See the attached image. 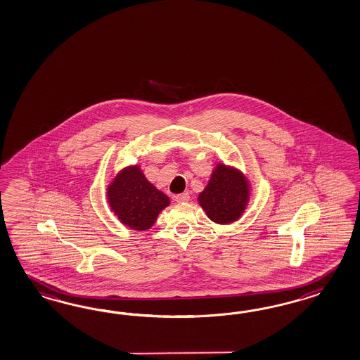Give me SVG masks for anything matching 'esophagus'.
Wrapping results in <instances>:
<instances>
[{"mask_svg": "<svg viewBox=\"0 0 360 360\" xmlns=\"http://www.w3.org/2000/svg\"><path fill=\"white\" fill-rule=\"evenodd\" d=\"M188 200H190V194L188 193H182L179 195H175V202H178V203H185V202H188Z\"/></svg>", "mask_w": 360, "mask_h": 360, "instance_id": "obj_1", "label": "esophagus"}]
</instances>
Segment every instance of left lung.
Here are the masks:
<instances>
[{"label": "left lung", "mask_w": 360, "mask_h": 360, "mask_svg": "<svg viewBox=\"0 0 360 360\" xmlns=\"http://www.w3.org/2000/svg\"><path fill=\"white\" fill-rule=\"evenodd\" d=\"M251 181L231 165H215L208 184L198 195V203L217 224L239 220L251 200Z\"/></svg>", "instance_id": "left-lung-1"}]
</instances>
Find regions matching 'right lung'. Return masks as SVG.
<instances>
[{
	"label": "right lung",
	"mask_w": 360,
	"mask_h": 360,
	"mask_svg": "<svg viewBox=\"0 0 360 360\" xmlns=\"http://www.w3.org/2000/svg\"><path fill=\"white\" fill-rule=\"evenodd\" d=\"M110 211L122 226L134 231L152 229L170 198L146 179L139 164L129 165L115 175L107 187Z\"/></svg>",
	"instance_id": "right-lung-1"
}]
</instances>
